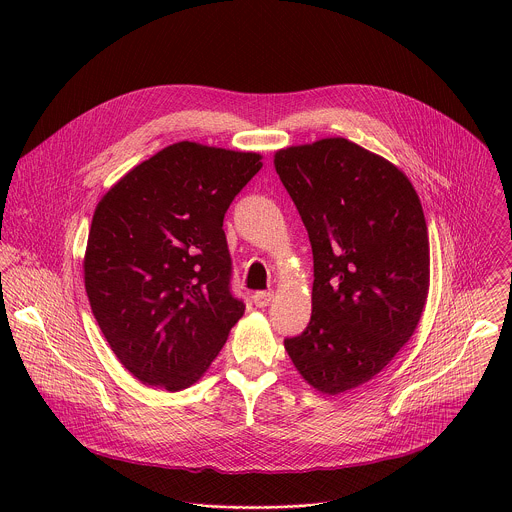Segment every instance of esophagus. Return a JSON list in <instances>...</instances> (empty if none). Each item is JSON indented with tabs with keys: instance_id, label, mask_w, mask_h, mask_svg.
Returning <instances> with one entry per match:
<instances>
[{
	"instance_id": "esophagus-1",
	"label": "esophagus",
	"mask_w": 512,
	"mask_h": 512,
	"mask_svg": "<svg viewBox=\"0 0 512 512\" xmlns=\"http://www.w3.org/2000/svg\"><path fill=\"white\" fill-rule=\"evenodd\" d=\"M274 299V292H256L254 293V303L256 307H266Z\"/></svg>"
}]
</instances>
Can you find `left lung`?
I'll return each instance as SVG.
<instances>
[{
    "instance_id": "8db88e82",
    "label": "left lung",
    "mask_w": 512,
    "mask_h": 512,
    "mask_svg": "<svg viewBox=\"0 0 512 512\" xmlns=\"http://www.w3.org/2000/svg\"><path fill=\"white\" fill-rule=\"evenodd\" d=\"M313 250L311 319L286 339L323 394L376 376L414 335L430 290V240L410 179L345 138L276 151Z\"/></svg>"
}]
</instances>
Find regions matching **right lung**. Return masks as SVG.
Masks as SVG:
<instances>
[{"label":"right lung","instance_id":"1","mask_svg":"<svg viewBox=\"0 0 512 512\" xmlns=\"http://www.w3.org/2000/svg\"><path fill=\"white\" fill-rule=\"evenodd\" d=\"M260 159L179 142L98 203L84 286L110 349L144 384L177 392L197 382L242 317L222 220Z\"/></svg>","mask_w":512,"mask_h":512}]
</instances>
